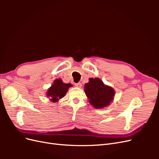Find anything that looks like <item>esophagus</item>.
I'll return each mask as SVG.
<instances>
[{"label":"esophagus","mask_w":159,"mask_h":159,"mask_svg":"<svg viewBox=\"0 0 159 159\" xmlns=\"http://www.w3.org/2000/svg\"><path fill=\"white\" fill-rule=\"evenodd\" d=\"M75 85L76 86V87H78V88H81V86H82V84H81V83H77V84H75Z\"/></svg>","instance_id":"obj_1"}]
</instances>
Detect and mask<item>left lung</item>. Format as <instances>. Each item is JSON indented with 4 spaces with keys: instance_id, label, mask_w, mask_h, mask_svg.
<instances>
[{
    "instance_id": "1",
    "label": "left lung",
    "mask_w": 159,
    "mask_h": 159,
    "mask_svg": "<svg viewBox=\"0 0 159 159\" xmlns=\"http://www.w3.org/2000/svg\"><path fill=\"white\" fill-rule=\"evenodd\" d=\"M84 89L89 102L95 108L101 109L107 106L115 95L113 89L104 85L99 78H90L89 82L85 84Z\"/></svg>"
}]
</instances>
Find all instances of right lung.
Wrapping results in <instances>:
<instances>
[{"label": "right lung", "mask_w": 159, "mask_h": 159, "mask_svg": "<svg viewBox=\"0 0 159 159\" xmlns=\"http://www.w3.org/2000/svg\"><path fill=\"white\" fill-rule=\"evenodd\" d=\"M71 84H64L61 79H57L49 88L47 96L53 102H57L60 99L64 97L68 88L71 87Z\"/></svg>", "instance_id": "obj_1"}]
</instances>
